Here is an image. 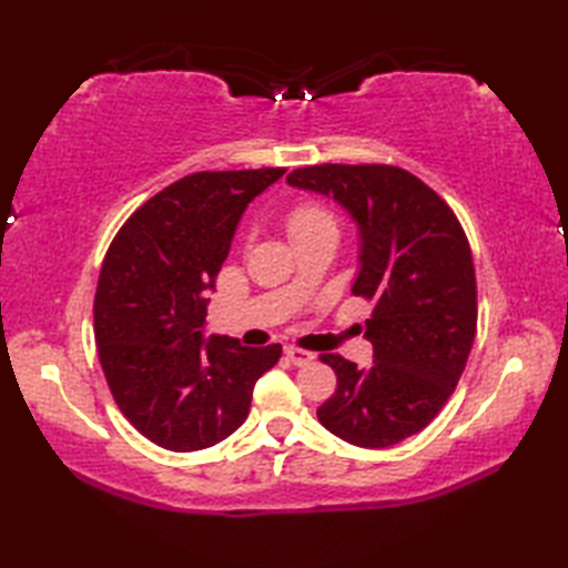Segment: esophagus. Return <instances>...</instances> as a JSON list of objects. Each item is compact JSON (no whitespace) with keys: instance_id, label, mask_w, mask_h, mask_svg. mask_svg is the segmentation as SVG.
I'll return each instance as SVG.
<instances>
[{"instance_id":"esophagus-1","label":"esophagus","mask_w":568,"mask_h":568,"mask_svg":"<svg viewBox=\"0 0 568 568\" xmlns=\"http://www.w3.org/2000/svg\"><path fill=\"white\" fill-rule=\"evenodd\" d=\"M285 356L293 361L295 366H307L312 358H315V354L305 352V348H297V346H285Z\"/></svg>"}]
</instances>
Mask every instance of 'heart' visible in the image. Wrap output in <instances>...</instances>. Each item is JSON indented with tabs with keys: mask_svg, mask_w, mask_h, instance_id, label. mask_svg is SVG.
<instances>
[{
	"mask_svg": "<svg viewBox=\"0 0 568 568\" xmlns=\"http://www.w3.org/2000/svg\"><path fill=\"white\" fill-rule=\"evenodd\" d=\"M322 229H334L336 232V220L327 207H322L317 202H300L287 212V234H291V239L322 232Z\"/></svg>",
	"mask_w": 568,
	"mask_h": 568,
	"instance_id": "b5f03b06",
	"label": "heart"
}]
</instances>
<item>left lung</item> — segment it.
I'll list each match as a JSON object with an SVG mask.
<instances>
[{
  "instance_id": "1",
  "label": "left lung",
  "mask_w": 568,
  "mask_h": 568,
  "mask_svg": "<svg viewBox=\"0 0 568 568\" xmlns=\"http://www.w3.org/2000/svg\"><path fill=\"white\" fill-rule=\"evenodd\" d=\"M287 185L332 197L358 229L352 293L373 300V364L320 358L336 390L317 417L336 437L385 449L449 400L476 336V271L462 224L437 192L395 165H310Z\"/></svg>"
}]
</instances>
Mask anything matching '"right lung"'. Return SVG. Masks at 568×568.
Instances as JSON below:
<instances>
[{"label": "right lung", "mask_w": 568, "mask_h": 568, "mask_svg": "<svg viewBox=\"0 0 568 568\" xmlns=\"http://www.w3.org/2000/svg\"><path fill=\"white\" fill-rule=\"evenodd\" d=\"M283 175H187L141 204L106 251L94 295L100 364L124 417L163 449H207L236 432L253 385L283 354L281 344L204 336L207 293L241 214Z\"/></svg>", "instance_id": "1"}]
</instances>
